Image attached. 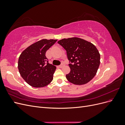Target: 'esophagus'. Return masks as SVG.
I'll return each mask as SVG.
<instances>
[{
  "mask_svg": "<svg viewBox=\"0 0 125 125\" xmlns=\"http://www.w3.org/2000/svg\"><path fill=\"white\" fill-rule=\"evenodd\" d=\"M64 66H65V63H62L61 65L59 66V67L60 68H62V67H64Z\"/></svg>",
  "mask_w": 125,
  "mask_h": 125,
  "instance_id": "34e87169",
  "label": "esophagus"
}]
</instances>
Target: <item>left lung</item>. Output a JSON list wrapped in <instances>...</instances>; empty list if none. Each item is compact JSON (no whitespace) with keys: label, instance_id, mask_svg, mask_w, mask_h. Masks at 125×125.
Instances as JSON below:
<instances>
[{"label":"left lung","instance_id":"1","mask_svg":"<svg viewBox=\"0 0 125 125\" xmlns=\"http://www.w3.org/2000/svg\"><path fill=\"white\" fill-rule=\"evenodd\" d=\"M58 43L66 51L69 60L70 72L66 75L67 80L76 85L84 84L91 80L100 64V54L96 47L78 37L63 39Z\"/></svg>","mask_w":125,"mask_h":125}]
</instances>
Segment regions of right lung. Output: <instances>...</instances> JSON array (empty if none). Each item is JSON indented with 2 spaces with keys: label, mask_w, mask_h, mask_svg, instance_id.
Segmentation results:
<instances>
[{
  "label": "right lung",
  "mask_w": 125,
  "mask_h": 125,
  "mask_svg": "<svg viewBox=\"0 0 125 125\" xmlns=\"http://www.w3.org/2000/svg\"><path fill=\"white\" fill-rule=\"evenodd\" d=\"M57 41L40 40L30 45L21 54L18 69L22 78L30 85L42 88L52 81L56 67L48 63L45 54Z\"/></svg>",
  "instance_id": "1"
}]
</instances>
